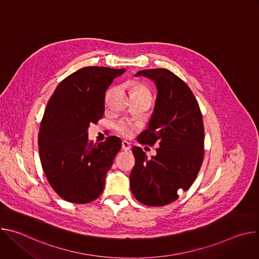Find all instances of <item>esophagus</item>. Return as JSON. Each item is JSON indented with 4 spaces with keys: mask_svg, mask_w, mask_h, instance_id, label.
Instances as JSON below:
<instances>
[{
    "mask_svg": "<svg viewBox=\"0 0 259 259\" xmlns=\"http://www.w3.org/2000/svg\"><path fill=\"white\" fill-rule=\"evenodd\" d=\"M130 149H131L130 143H129L128 141H126V140H123V141H122V150H124V151H129Z\"/></svg>",
    "mask_w": 259,
    "mask_h": 259,
    "instance_id": "1",
    "label": "esophagus"
}]
</instances>
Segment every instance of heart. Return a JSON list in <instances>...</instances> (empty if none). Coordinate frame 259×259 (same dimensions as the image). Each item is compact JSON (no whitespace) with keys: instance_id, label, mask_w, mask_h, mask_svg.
Returning <instances> with one entry per match:
<instances>
[{"instance_id":"1","label":"heart","mask_w":259,"mask_h":259,"mask_svg":"<svg viewBox=\"0 0 259 259\" xmlns=\"http://www.w3.org/2000/svg\"><path fill=\"white\" fill-rule=\"evenodd\" d=\"M133 92H142V93H147L146 90L143 87H139L136 86L133 89ZM135 125L130 123V122H125V121H121L116 125V130L123 136H131L134 131H135Z\"/></svg>"}]
</instances>
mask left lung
Wrapping results in <instances>:
<instances>
[{"label":"left lung","instance_id":"left-lung-1","mask_svg":"<svg viewBox=\"0 0 259 259\" xmlns=\"http://www.w3.org/2000/svg\"><path fill=\"white\" fill-rule=\"evenodd\" d=\"M135 77L152 80L157 88L149 128L138 142L159 143L147 158L133 146L135 165L130 173L133 196L147 206H164L178 199L195 181L204 158V126L199 104L189 86L166 68L143 69Z\"/></svg>","mask_w":259,"mask_h":259}]
</instances>
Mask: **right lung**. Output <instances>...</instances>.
<instances>
[{
	"instance_id": "obj_1",
	"label": "right lung",
	"mask_w": 259,
	"mask_h": 259,
	"mask_svg": "<svg viewBox=\"0 0 259 259\" xmlns=\"http://www.w3.org/2000/svg\"><path fill=\"white\" fill-rule=\"evenodd\" d=\"M125 70L83 67L61 81L47 103L39 132L41 164L50 186L67 202L86 204L103 191L122 140L109 136L93 144L88 128L102 118L105 92Z\"/></svg>"
}]
</instances>
